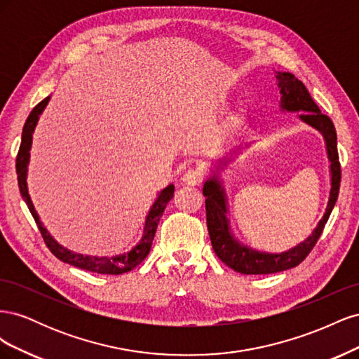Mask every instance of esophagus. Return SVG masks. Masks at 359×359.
Returning a JSON list of instances; mask_svg holds the SVG:
<instances>
[{
    "mask_svg": "<svg viewBox=\"0 0 359 359\" xmlns=\"http://www.w3.org/2000/svg\"><path fill=\"white\" fill-rule=\"evenodd\" d=\"M182 182L186 184V186H199V184L202 182V173L199 169H189L184 172L182 175Z\"/></svg>",
    "mask_w": 359,
    "mask_h": 359,
    "instance_id": "obj_1",
    "label": "esophagus"
}]
</instances>
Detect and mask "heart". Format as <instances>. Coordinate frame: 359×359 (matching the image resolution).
<instances>
[{
    "mask_svg": "<svg viewBox=\"0 0 359 359\" xmlns=\"http://www.w3.org/2000/svg\"><path fill=\"white\" fill-rule=\"evenodd\" d=\"M238 123H240V121H238Z\"/></svg>",
    "mask_w": 359,
    "mask_h": 359,
    "instance_id": "1",
    "label": "heart"
}]
</instances>
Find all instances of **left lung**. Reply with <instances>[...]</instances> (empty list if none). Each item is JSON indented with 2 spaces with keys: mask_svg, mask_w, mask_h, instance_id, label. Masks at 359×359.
<instances>
[{
  "mask_svg": "<svg viewBox=\"0 0 359 359\" xmlns=\"http://www.w3.org/2000/svg\"><path fill=\"white\" fill-rule=\"evenodd\" d=\"M276 74L277 86L281 94L280 109L283 112H302L298 115L301 121L316 128L325 139L330 160L331 190L323 217L306 240L283 253L259 252V250L241 244L232 233L229 217H227L229 208H227L226 190L220 178V170L224 169L231 158H220L215 169H212L210 178H206L203 182L206 226H208L211 244L215 255L219 256L223 264L241 274H273L299 265L311 252L314 244L318 243L323 227L332 212L337 198H339L340 190L341 170L339 153H337V133L331 118L320 112L319 106L313 102L306 85L298 81L292 73L276 72Z\"/></svg>",
  "mask_w": 359,
  "mask_h": 359,
  "instance_id": "8db88e82",
  "label": "left lung"
}]
</instances>
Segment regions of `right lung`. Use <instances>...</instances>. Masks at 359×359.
Here are the masks:
<instances>
[{"instance_id":"1","label":"right lung","mask_w":359,"mask_h":359,"mask_svg":"<svg viewBox=\"0 0 359 359\" xmlns=\"http://www.w3.org/2000/svg\"><path fill=\"white\" fill-rule=\"evenodd\" d=\"M50 100V95L46 97L45 100H41L34 109L31 111V114L28 115L24 130H22V140H20V147H19V153L16 157V173H18V184H19V190L22 198L25 201V203L28 205L29 212L34 217V220L39 226V231L45 240L48 248L50 252L55 255L62 262H66L69 265H73L76 268H81L85 271H91V273H97V274H111V276H119L128 273L133 268H136L139 264L144 262V259L148 256L151 245H153V240L154 235L157 231V224L160 222V217L165 211L168 202L172 199L173 196V184H169L168 187L163 189L157 199L154 201L151 210L148 211L147 217H145V224H144V233L140 241L132 248L128 250L127 253L123 255H116V256H83L81 253H74L72 250L62 247L55 238H53L43 223L40 222V217L32 205V201L29 198L28 193V186H27V175H28V165H29V151H31V144H32V133H34V128L37 126L39 118L41 115V112L45 111L46 104Z\"/></svg>"}]
</instances>
